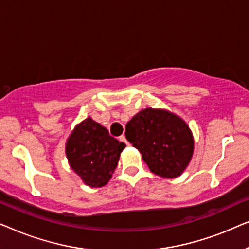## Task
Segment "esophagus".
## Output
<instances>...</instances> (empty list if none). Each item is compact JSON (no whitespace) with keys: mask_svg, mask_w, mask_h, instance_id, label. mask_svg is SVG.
<instances>
[{"mask_svg":"<svg viewBox=\"0 0 249 249\" xmlns=\"http://www.w3.org/2000/svg\"><path fill=\"white\" fill-rule=\"evenodd\" d=\"M119 139H120L121 142H124L125 145H129V142H128V141L127 139H125V136L124 135H122V136H120V137H119Z\"/></svg>","mask_w":249,"mask_h":249,"instance_id":"34e87169","label":"esophagus"}]
</instances>
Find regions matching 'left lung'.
<instances>
[{
  "instance_id": "8db88e82",
  "label": "left lung",
  "mask_w": 249,
  "mask_h": 249,
  "mask_svg": "<svg viewBox=\"0 0 249 249\" xmlns=\"http://www.w3.org/2000/svg\"><path fill=\"white\" fill-rule=\"evenodd\" d=\"M125 138L141 152L149 170L162 178L181 176L192 161L194 136L189 125L164 108L139 111L125 124Z\"/></svg>"
}]
</instances>
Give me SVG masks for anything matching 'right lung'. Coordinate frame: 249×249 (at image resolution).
<instances>
[{
    "mask_svg": "<svg viewBox=\"0 0 249 249\" xmlns=\"http://www.w3.org/2000/svg\"><path fill=\"white\" fill-rule=\"evenodd\" d=\"M124 147V142L111 137L107 128L88 117L68 137L66 155L85 185L100 188L112 178Z\"/></svg>",
    "mask_w": 249,
    "mask_h": 249,
    "instance_id": "1",
    "label": "right lung"
}]
</instances>
